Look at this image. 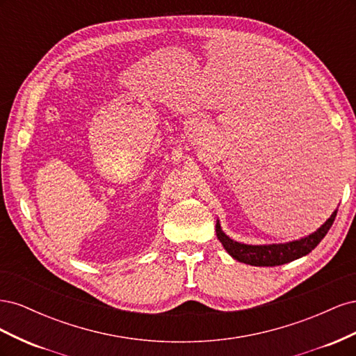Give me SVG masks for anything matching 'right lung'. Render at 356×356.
Masks as SVG:
<instances>
[{"label":"right lung","instance_id":"obj_1","mask_svg":"<svg viewBox=\"0 0 356 356\" xmlns=\"http://www.w3.org/2000/svg\"><path fill=\"white\" fill-rule=\"evenodd\" d=\"M337 215V209L331 213V217L316 229L314 233H310L303 238L289 241L284 243H267V245H248L232 239L230 236L225 234L221 229L220 220L215 224V232H217V238L224 246V250L232 255L234 260L241 263L258 266V267H275L291 263L298 258L307 255L312 250L319 245V242L325 238L330 227L334 222V218Z\"/></svg>","mask_w":356,"mask_h":356}]
</instances>
